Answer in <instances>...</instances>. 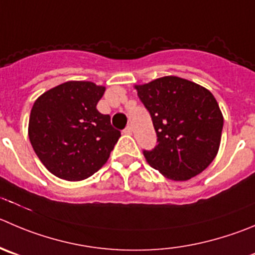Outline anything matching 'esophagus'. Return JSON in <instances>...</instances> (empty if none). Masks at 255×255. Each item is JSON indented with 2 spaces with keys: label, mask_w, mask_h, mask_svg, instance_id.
I'll return each instance as SVG.
<instances>
[{
  "label": "esophagus",
  "mask_w": 255,
  "mask_h": 255,
  "mask_svg": "<svg viewBox=\"0 0 255 255\" xmlns=\"http://www.w3.org/2000/svg\"><path fill=\"white\" fill-rule=\"evenodd\" d=\"M124 134H126V135H131L132 134V128L130 125H128L125 128V129H124Z\"/></svg>",
  "instance_id": "34e87169"
}]
</instances>
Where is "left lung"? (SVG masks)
<instances>
[{
    "label": "left lung",
    "mask_w": 255,
    "mask_h": 255,
    "mask_svg": "<svg viewBox=\"0 0 255 255\" xmlns=\"http://www.w3.org/2000/svg\"><path fill=\"white\" fill-rule=\"evenodd\" d=\"M135 89L157 136L156 146L144 150L149 165L175 181L205 170L218 154L224 123L213 94L178 76L160 77Z\"/></svg>",
    "instance_id": "8db88e82"
}]
</instances>
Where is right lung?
I'll return each instance as SVG.
<instances>
[{
  "label": "right lung",
  "mask_w": 255,
  "mask_h": 255,
  "mask_svg": "<svg viewBox=\"0 0 255 255\" xmlns=\"http://www.w3.org/2000/svg\"><path fill=\"white\" fill-rule=\"evenodd\" d=\"M105 87L91 81H67L35 101L28 137L51 174L64 180L87 179L108 161L121 136L110 116L96 105Z\"/></svg>",
  "instance_id": "1"
}]
</instances>
